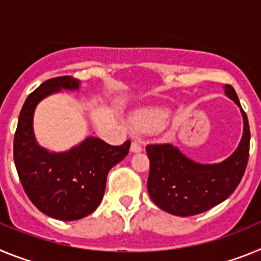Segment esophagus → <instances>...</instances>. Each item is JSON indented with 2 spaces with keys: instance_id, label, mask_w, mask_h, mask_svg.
<instances>
[{
  "instance_id": "esophagus-1",
  "label": "esophagus",
  "mask_w": 261,
  "mask_h": 261,
  "mask_svg": "<svg viewBox=\"0 0 261 261\" xmlns=\"http://www.w3.org/2000/svg\"><path fill=\"white\" fill-rule=\"evenodd\" d=\"M130 151L132 153H140V151H142V146L140 145V142L133 141L132 145H130Z\"/></svg>"
}]
</instances>
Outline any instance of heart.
I'll use <instances>...</instances> for the list:
<instances>
[{
	"label": "heart",
	"mask_w": 261,
	"mask_h": 261,
	"mask_svg": "<svg viewBox=\"0 0 261 261\" xmlns=\"http://www.w3.org/2000/svg\"><path fill=\"white\" fill-rule=\"evenodd\" d=\"M170 112L162 107H147L137 110L130 117L132 125L142 133H156L168 123Z\"/></svg>",
	"instance_id": "1"
}]
</instances>
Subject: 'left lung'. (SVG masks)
<instances>
[{"label": "left lung", "mask_w": 261, "mask_h": 261, "mask_svg": "<svg viewBox=\"0 0 261 261\" xmlns=\"http://www.w3.org/2000/svg\"><path fill=\"white\" fill-rule=\"evenodd\" d=\"M225 95L241 108L243 135L234 153L220 163H199L171 144L147 145L150 161L147 191L156 206L170 214L190 217L225 201L243 177L250 153V125L235 90L225 85Z\"/></svg>", "instance_id": "1"}]
</instances>
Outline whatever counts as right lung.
Returning <instances> with one entry per match:
<instances>
[{"instance_id":"obj_1","label":"right lung","mask_w":261,"mask_h":261,"mask_svg":"<svg viewBox=\"0 0 261 261\" xmlns=\"http://www.w3.org/2000/svg\"><path fill=\"white\" fill-rule=\"evenodd\" d=\"M73 77L45 81L27 96L14 136V163L23 190L41 213L60 221H77L93 213L106 191L108 171L123 161L130 141L112 146L98 137H86L66 151H49L34 135L39 103L61 90L77 91Z\"/></svg>"}]
</instances>
